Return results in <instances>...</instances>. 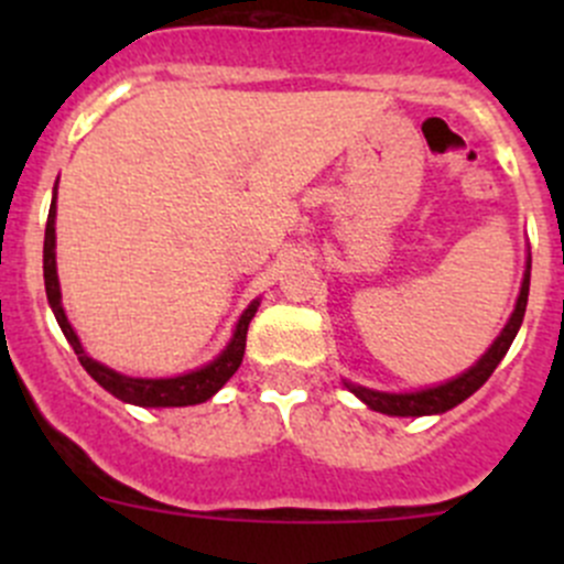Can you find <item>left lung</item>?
<instances>
[{
  "instance_id": "obj_1",
  "label": "left lung",
  "mask_w": 564,
  "mask_h": 564,
  "mask_svg": "<svg viewBox=\"0 0 564 564\" xmlns=\"http://www.w3.org/2000/svg\"><path fill=\"white\" fill-rule=\"evenodd\" d=\"M529 270H532V259H527V272L524 281H521V292L519 300H516V311L513 316L508 318L505 329L499 333V338L494 340L491 349L469 368L460 377L451 379L445 384H436V388H425L417 392H379V390H368L362 384H351L346 382V388L355 392L366 406H371L373 412L382 414H392V417H423V414H442L447 409L458 406L460 401L471 395L475 390H480L482 384L488 382V377L494 373V368L502 362V357L508 355L510 344H513L516 333H519L521 322H524V311H527V297H529Z\"/></svg>"
}]
</instances>
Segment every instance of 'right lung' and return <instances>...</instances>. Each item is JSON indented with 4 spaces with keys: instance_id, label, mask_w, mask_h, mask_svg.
Instances as JSON below:
<instances>
[{
    "instance_id": "1",
    "label": "right lung",
    "mask_w": 564,
    "mask_h": 564,
    "mask_svg": "<svg viewBox=\"0 0 564 564\" xmlns=\"http://www.w3.org/2000/svg\"><path fill=\"white\" fill-rule=\"evenodd\" d=\"M56 185H54V202H51L48 220H45V242H43V278H45V297H48L51 311H54L56 322H59L62 333H65L67 344L73 346V351L78 355V362L84 366V371L100 384V388L111 392L113 398L124 403H135V406H193V403H204L207 398H213L215 392L224 388L235 371L240 368L242 355H246V335L248 324L253 318L256 308H259V300L248 305L242 311L240 322H237L235 335H231L229 346L215 357L213 362H207L204 368H196L191 373H182V377L172 379H135L124 377V373L111 371L104 362L93 360V357L84 351L82 340H78L76 329L67 322L65 308H62V292H59V278H56Z\"/></svg>"
}]
</instances>
